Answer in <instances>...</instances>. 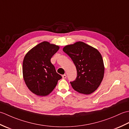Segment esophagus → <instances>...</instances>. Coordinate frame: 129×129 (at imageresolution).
<instances>
[{
    "instance_id": "obj_1",
    "label": "esophagus",
    "mask_w": 129,
    "mask_h": 129,
    "mask_svg": "<svg viewBox=\"0 0 129 129\" xmlns=\"http://www.w3.org/2000/svg\"><path fill=\"white\" fill-rule=\"evenodd\" d=\"M62 78H63V79H65V78H67V75H65V74H64V75H62Z\"/></svg>"
}]
</instances>
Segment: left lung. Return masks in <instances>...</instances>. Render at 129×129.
<instances>
[{
    "label": "left lung",
    "mask_w": 129,
    "mask_h": 129,
    "mask_svg": "<svg viewBox=\"0 0 129 129\" xmlns=\"http://www.w3.org/2000/svg\"><path fill=\"white\" fill-rule=\"evenodd\" d=\"M62 50L72 59L77 70L75 80L70 82L73 88L85 95L94 92L100 86L105 71L100 52L82 42L66 45Z\"/></svg>",
    "instance_id": "obj_1"
}]
</instances>
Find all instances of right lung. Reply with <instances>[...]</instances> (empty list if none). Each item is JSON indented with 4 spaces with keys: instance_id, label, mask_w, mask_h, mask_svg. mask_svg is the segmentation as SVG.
<instances>
[{
    "instance_id": "1",
    "label": "right lung",
    "mask_w": 129,
    "mask_h": 129,
    "mask_svg": "<svg viewBox=\"0 0 129 129\" xmlns=\"http://www.w3.org/2000/svg\"><path fill=\"white\" fill-rule=\"evenodd\" d=\"M59 49L58 45L43 42L30 49L24 56L23 78L27 87L34 94L41 96L48 95L61 79L50 61Z\"/></svg>"
}]
</instances>
